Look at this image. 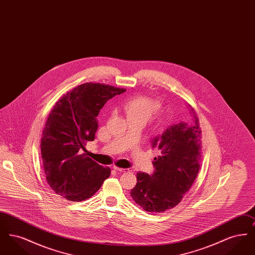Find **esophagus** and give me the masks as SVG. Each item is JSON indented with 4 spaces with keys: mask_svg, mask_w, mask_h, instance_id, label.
<instances>
[{
    "mask_svg": "<svg viewBox=\"0 0 255 255\" xmlns=\"http://www.w3.org/2000/svg\"><path fill=\"white\" fill-rule=\"evenodd\" d=\"M113 168L118 172H129V169H127V168H120L118 166H113Z\"/></svg>",
    "mask_w": 255,
    "mask_h": 255,
    "instance_id": "obj_1",
    "label": "esophagus"
}]
</instances>
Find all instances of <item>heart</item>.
Wrapping results in <instances>:
<instances>
[{"label":"heart","mask_w":255,"mask_h":255,"mask_svg":"<svg viewBox=\"0 0 255 255\" xmlns=\"http://www.w3.org/2000/svg\"><path fill=\"white\" fill-rule=\"evenodd\" d=\"M123 108L128 120L147 122L158 110V103L145 97H133L128 99Z\"/></svg>","instance_id":"b5f03b06"}]
</instances>
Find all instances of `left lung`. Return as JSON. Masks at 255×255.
<instances>
[{"mask_svg":"<svg viewBox=\"0 0 255 255\" xmlns=\"http://www.w3.org/2000/svg\"><path fill=\"white\" fill-rule=\"evenodd\" d=\"M186 107L188 122L170 125L151 140L157 153L154 172L136 173L137 182L131 196L147 212H162L177 206L199 173L202 131L194 110Z\"/></svg>","mask_w":255,"mask_h":255,"instance_id":"8db88e82","label":"left lung"}]
</instances>
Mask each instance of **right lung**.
<instances>
[{"label": "right lung", "mask_w": 255, "mask_h": 255, "mask_svg": "<svg viewBox=\"0 0 255 255\" xmlns=\"http://www.w3.org/2000/svg\"><path fill=\"white\" fill-rule=\"evenodd\" d=\"M126 90L85 83L55 104L41 139V155L51 189L69 201L91 198L109 178L111 169L87 157L86 141L96 137L97 116L105 103Z\"/></svg>", "instance_id": "1"}]
</instances>
